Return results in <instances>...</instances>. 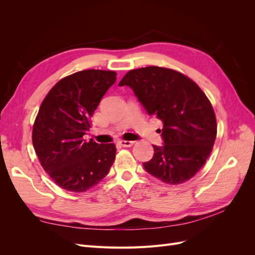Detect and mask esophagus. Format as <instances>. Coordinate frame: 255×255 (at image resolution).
Here are the masks:
<instances>
[{
  "instance_id": "34e87169",
  "label": "esophagus",
  "mask_w": 255,
  "mask_h": 255,
  "mask_svg": "<svg viewBox=\"0 0 255 255\" xmlns=\"http://www.w3.org/2000/svg\"><path fill=\"white\" fill-rule=\"evenodd\" d=\"M118 142L120 145L126 146V148H128V146H132L134 144V141H130V140H119Z\"/></svg>"
}]
</instances>
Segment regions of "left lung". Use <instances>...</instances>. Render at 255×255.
I'll list each match as a JSON object with an SVG mask.
<instances>
[{
    "mask_svg": "<svg viewBox=\"0 0 255 255\" xmlns=\"http://www.w3.org/2000/svg\"><path fill=\"white\" fill-rule=\"evenodd\" d=\"M119 86L132 88L146 114L163 122L164 145H153L145 171L167 184L191 179L210 156L217 135L211 102L186 75L156 66L128 71Z\"/></svg>",
    "mask_w": 255,
    "mask_h": 255,
    "instance_id": "1",
    "label": "left lung"
}]
</instances>
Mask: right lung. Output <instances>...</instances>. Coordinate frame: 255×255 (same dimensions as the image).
Segmentation results:
<instances>
[{"label":"right lung","mask_w":255,"mask_h":255,"mask_svg":"<svg viewBox=\"0 0 255 255\" xmlns=\"http://www.w3.org/2000/svg\"><path fill=\"white\" fill-rule=\"evenodd\" d=\"M116 75L95 69L76 72L60 80L41 103L33 127V145L44 171L61 188L84 192L110 171L115 144L83 137Z\"/></svg>","instance_id":"1"}]
</instances>
